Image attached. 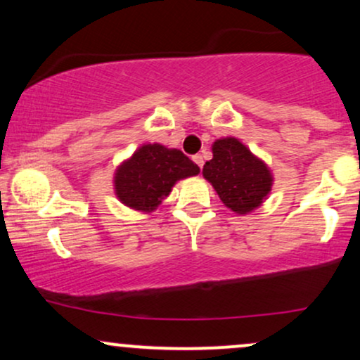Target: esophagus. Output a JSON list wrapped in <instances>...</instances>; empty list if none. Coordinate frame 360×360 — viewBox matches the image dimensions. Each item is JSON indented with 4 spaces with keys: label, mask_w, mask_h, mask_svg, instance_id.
I'll use <instances>...</instances> for the list:
<instances>
[{
    "label": "esophagus",
    "mask_w": 360,
    "mask_h": 360,
    "mask_svg": "<svg viewBox=\"0 0 360 360\" xmlns=\"http://www.w3.org/2000/svg\"><path fill=\"white\" fill-rule=\"evenodd\" d=\"M193 162L195 163H197V165L198 167H203V157H202V155H195V157H193Z\"/></svg>",
    "instance_id": "34e87169"
}]
</instances>
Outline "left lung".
Returning <instances> with one entry per match:
<instances>
[{"instance_id": "8db88e82", "label": "left lung", "mask_w": 360, "mask_h": 360, "mask_svg": "<svg viewBox=\"0 0 360 360\" xmlns=\"http://www.w3.org/2000/svg\"><path fill=\"white\" fill-rule=\"evenodd\" d=\"M212 153L202 173L225 207L238 215L260 207L272 188L269 167L233 136L214 141Z\"/></svg>"}]
</instances>
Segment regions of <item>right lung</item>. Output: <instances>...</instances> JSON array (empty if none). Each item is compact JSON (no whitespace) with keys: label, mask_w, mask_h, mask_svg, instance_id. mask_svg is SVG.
I'll return each mask as SVG.
<instances>
[{"label":"right lung","mask_w":360,"mask_h":360,"mask_svg":"<svg viewBox=\"0 0 360 360\" xmlns=\"http://www.w3.org/2000/svg\"><path fill=\"white\" fill-rule=\"evenodd\" d=\"M200 168L187 155L160 143L140 146L115 172V193L127 207L153 212L176 181L198 175Z\"/></svg>","instance_id":"1"}]
</instances>
